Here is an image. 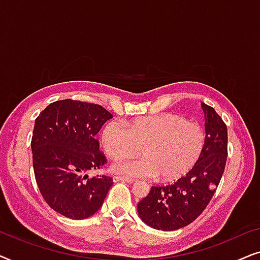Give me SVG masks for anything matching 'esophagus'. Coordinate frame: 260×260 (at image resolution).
I'll list each match as a JSON object with an SVG mask.
<instances>
[{
    "label": "esophagus",
    "mask_w": 260,
    "mask_h": 260,
    "mask_svg": "<svg viewBox=\"0 0 260 260\" xmlns=\"http://www.w3.org/2000/svg\"><path fill=\"white\" fill-rule=\"evenodd\" d=\"M127 182V183H133L134 182V179H131V177H126V176H113V182Z\"/></svg>",
    "instance_id": "34e87169"
}]
</instances>
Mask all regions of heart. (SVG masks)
<instances>
[{"label":"heart","instance_id":"b5f03b06","mask_svg":"<svg viewBox=\"0 0 260 260\" xmlns=\"http://www.w3.org/2000/svg\"><path fill=\"white\" fill-rule=\"evenodd\" d=\"M206 142L207 137L200 124L170 112L141 117L126 125L110 120L101 134L103 150L110 158L133 156L138 148L143 155L116 162L113 172L138 177L157 175L165 182L189 173L204 154Z\"/></svg>","mask_w":260,"mask_h":260}]
</instances>
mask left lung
Here are the masks:
<instances>
[{"label":"left lung","mask_w":260,"mask_h":260,"mask_svg":"<svg viewBox=\"0 0 260 260\" xmlns=\"http://www.w3.org/2000/svg\"><path fill=\"white\" fill-rule=\"evenodd\" d=\"M205 112L206 147L193 169L176 182L152 186L137 205L140 218L148 226L175 231L193 222L212 200L227 159V126L215 110L201 103Z\"/></svg>","instance_id":"obj_1"}]
</instances>
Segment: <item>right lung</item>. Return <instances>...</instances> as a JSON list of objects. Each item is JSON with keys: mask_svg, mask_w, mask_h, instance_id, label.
Instances as JSON below:
<instances>
[{"mask_svg": "<svg viewBox=\"0 0 260 260\" xmlns=\"http://www.w3.org/2000/svg\"><path fill=\"white\" fill-rule=\"evenodd\" d=\"M110 118L101 105L63 99L35 119L30 143L35 180L49 207L66 218L93 215L113 184L112 177L87 175L106 163L95 135Z\"/></svg>", "mask_w": 260, "mask_h": 260, "instance_id": "add662e5", "label": "right lung"}]
</instances>
